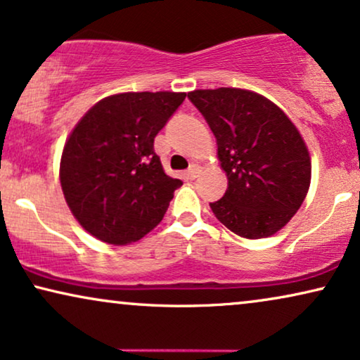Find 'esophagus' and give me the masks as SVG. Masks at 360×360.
Listing matches in <instances>:
<instances>
[{
	"instance_id": "esophagus-1",
	"label": "esophagus",
	"mask_w": 360,
	"mask_h": 360,
	"mask_svg": "<svg viewBox=\"0 0 360 360\" xmlns=\"http://www.w3.org/2000/svg\"><path fill=\"white\" fill-rule=\"evenodd\" d=\"M198 175H200V167H198V165H191L190 169L185 172V176H186V179H188V180H195Z\"/></svg>"
}]
</instances>
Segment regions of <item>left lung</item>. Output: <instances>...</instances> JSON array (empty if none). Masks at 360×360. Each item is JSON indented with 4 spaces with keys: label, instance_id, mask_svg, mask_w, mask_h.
I'll use <instances>...</instances> for the list:
<instances>
[{
    "label": "left lung",
    "instance_id": "1",
    "mask_svg": "<svg viewBox=\"0 0 360 360\" xmlns=\"http://www.w3.org/2000/svg\"><path fill=\"white\" fill-rule=\"evenodd\" d=\"M188 99L217 139L226 172L214 217L238 236L259 240L281 230L304 202L311 158L300 130L276 104L235 87L200 89Z\"/></svg>",
    "mask_w": 360,
    "mask_h": 360
}]
</instances>
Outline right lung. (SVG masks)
Masks as SVG:
<instances>
[{
    "label": "right lung",
    "mask_w": 360,
    "mask_h": 360,
    "mask_svg": "<svg viewBox=\"0 0 360 360\" xmlns=\"http://www.w3.org/2000/svg\"><path fill=\"white\" fill-rule=\"evenodd\" d=\"M185 92H124L97 102L69 135L60 157L64 198L97 240L129 245L162 221L181 180L163 172L153 139Z\"/></svg>",
    "instance_id": "obj_1"
}]
</instances>
